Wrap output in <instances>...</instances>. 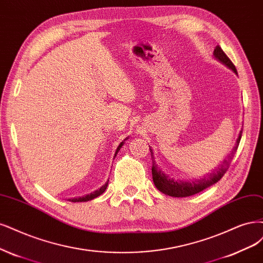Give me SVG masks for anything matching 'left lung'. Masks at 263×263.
<instances>
[{"mask_svg": "<svg viewBox=\"0 0 263 263\" xmlns=\"http://www.w3.org/2000/svg\"><path fill=\"white\" fill-rule=\"evenodd\" d=\"M213 57L215 60H218L220 63H222L223 65L226 67H229L232 69L235 74L237 75V70L236 67L234 66L232 61L228 58V55L223 52L221 47L216 45L214 51H213ZM241 134L242 129L239 132L238 137L236 139V142H235V146L232 149V152L230 155L226 157V159L223 160L221 163V165L218 166V168H215L211 171V173H208L206 176H202L198 179H193V180H185V179H175L172 178L168 174H166L164 171H163L158 164L155 158V153H153V150L150 148L151 152V158H152V179H153V184L156 185V187L160 190L161 193L165 194L171 197H189L196 195L198 193L202 192L205 188L210 187L214 185L215 183H218L219 180L223 177L225 174V172L228 171L230 163L236 152L238 144L241 138Z\"/></svg>", "mask_w": 263, "mask_h": 263, "instance_id": "left-lung-1", "label": "left lung"}]
</instances>
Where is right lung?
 <instances>
[{
  "instance_id": "1",
  "label": "right lung",
  "mask_w": 263,
  "mask_h": 263,
  "mask_svg": "<svg viewBox=\"0 0 263 263\" xmlns=\"http://www.w3.org/2000/svg\"><path fill=\"white\" fill-rule=\"evenodd\" d=\"M128 139V137L127 138H125L120 144H119V147H117V149H116V151H115V155H114V158L116 157V155L117 153H119V151H120V149L124 146V143H125V140H127ZM107 185H108V180L107 182L104 184V185H102L100 188L99 189H97V190H95V192H92V193H90V194H88V195H86V196H83V197H77V198H70V199H68L69 201H71V202H85V201H89V200H92V199H95V198H97V197H99L100 195H102L104 192H105V189H106V187H107Z\"/></svg>"
}]
</instances>
